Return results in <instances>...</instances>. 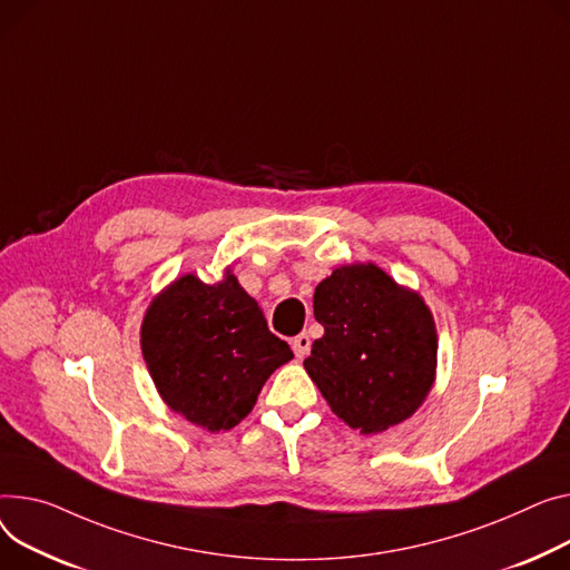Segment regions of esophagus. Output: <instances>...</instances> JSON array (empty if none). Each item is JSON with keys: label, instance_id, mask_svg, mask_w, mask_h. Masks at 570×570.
Segmentation results:
<instances>
[{"label": "esophagus", "instance_id": "34e87169", "mask_svg": "<svg viewBox=\"0 0 570 570\" xmlns=\"http://www.w3.org/2000/svg\"><path fill=\"white\" fill-rule=\"evenodd\" d=\"M291 348H293V353H295V357H297V360H305V357L309 355V348H312V338H309V334H307V332L297 334V336L291 341Z\"/></svg>", "mask_w": 570, "mask_h": 570}]
</instances>
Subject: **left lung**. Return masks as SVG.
<instances>
[{
  "label": "left lung",
  "mask_w": 570,
  "mask_h": 570,
  "mask_svg": "<svg viewBox=\"0 0 570 570\" xmlns=\"http://www.w3.org/2000/svg\"><path fill=\"white\" fill-rule=\"evenodd\" d=\"M325 334L305 368L332 412L364 435L383 433L426 401L438 330L424 297L371 261L334 268L314 293Z\"/></svg>",
  "instance_id": "8db88e82"
}]
</instances>
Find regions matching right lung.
I'll return each mask as SVG.
<instances>
[{
  "label": "right lung",
  "mask_w": 570,
  "mask_h": 570,
  "mask_svg": "<svg viewBox=\"0 0 570 570\" xmlns=\"http://www.w3.org/2000/svg\"><path fill=\"white\" fill-rule=\"evenodd\" d=\"M139 344L169 410L208 433L232 431L275 368L293 360L232 268L215 284L185 273L146 307Z\"/></svg>",
  "instance_id": "add662e5"
}]
</instances>
